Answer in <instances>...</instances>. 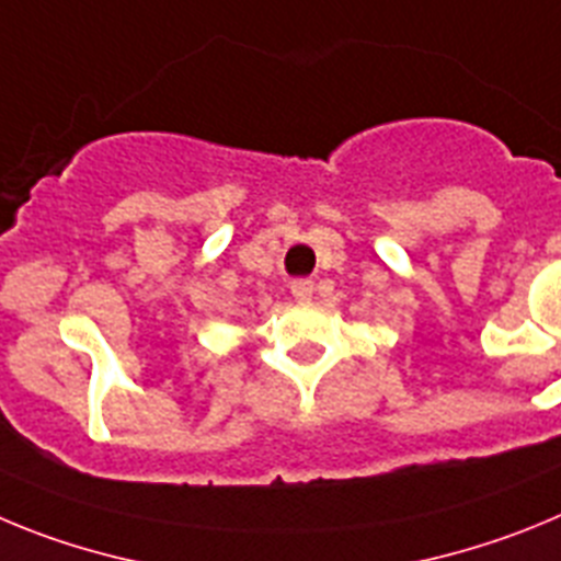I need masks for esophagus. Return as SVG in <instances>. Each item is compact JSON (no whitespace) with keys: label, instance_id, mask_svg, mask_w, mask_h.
Masks as SVG:
<instances>
[{"label":"esophagus","instance_id":"1","mask_svg":"<svg viewBox=\"0 0 561 561\" xmlns=\"http://www.w3.org/2000/svg\"><path fill=\"white\" fill-rule=\"evenodd\" d=\"M312 279H293L290 282V293H293V299H299V301H310L312 299Z\"/></svg>","mask_w":561,"mask_h":561}]
</instances>
